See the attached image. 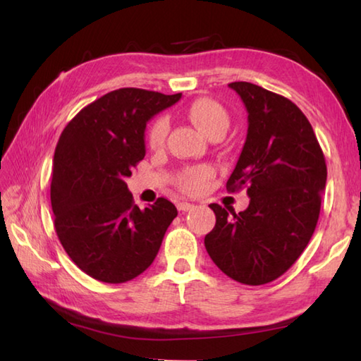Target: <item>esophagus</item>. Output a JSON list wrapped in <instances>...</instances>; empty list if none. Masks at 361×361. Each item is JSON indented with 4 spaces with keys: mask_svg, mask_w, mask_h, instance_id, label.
<instances>
[{
    "mask_svg": "<svg viewBox=\"0 0 361 361\" xmlns=\"http://www.w3.org/2000/svg\"><path fill=\"white\" fill-rule=\"evenodd\" d=\"M193 207H195V205L190 204V202H179V204H178L179 212H188V210H191Z\"/></svg>",
    "mask_w": 361,
    "mask_h": 361,
    "instance_id": "obj_1",
    "label": "esophagus"
}]
</instances>
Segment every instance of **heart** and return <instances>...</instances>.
<instances>
[{"label":"heart","mask_w":361,"mask_h":361,"mask_svg":"<svg viewBox=\"0 0 361 361\" xmlns=\"http://www.w3.org/2000/svg\"><path fill=\"white\" fill-rule=\"evenodd\" d=\"M187 118L195 124V126L204 132L207 137L213 135H224V132L229 128V115L226 109L218 104L216 101L209 98H200L191 102L185 110ZM168 134V121L164 116L156 118L146 130V142L152 149H159L164 146L165 138ZM212 178V170L207 166H196L183 170L176 183L178 187L187 195H197L207 185Z\"/></svg>","instance_id":"1"}]
</instances>
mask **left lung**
I'll return each mask as SVG.
<instances>
[{
    "mask_svg": "<svg viewBox=\"0 0 361 361\" xmlns=\"http://www.w3.org/2000/svg\"><path fill=\"white\" fill-rule=\"evenodd\" d=\"M247 110V137L227 190L247 188L245 212L210 204L216 223L204 245L233 281L263 285L304 252L321 210L327 166L310 121L294 102L251 82H231Z\"/></svg>",
    "mask_w": 361,
    "mask_h": 361,
    "instance_id": "obj_1",
    "label": "left lung"
}]
</instances>
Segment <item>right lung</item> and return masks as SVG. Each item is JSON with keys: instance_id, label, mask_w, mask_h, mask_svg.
<instances>
[{"instance_id": "1", "label": "right lung", "mask_w": 361, "mask_h": 361, "mask_svg": "<svg viewBox=\"0 0 361 361\" xmlns=\"http://www.w3.org/2000/svg\"><path fill=\"white\" fill-rule=\"evenodd\" d=\"M182 93L118 88L73 118L59 138L51 207L65 252L99 282L124 283L149 268L178 209L165 197L140 210L126 178L145 157V129Z\"/></svg>"}]
</instances>
